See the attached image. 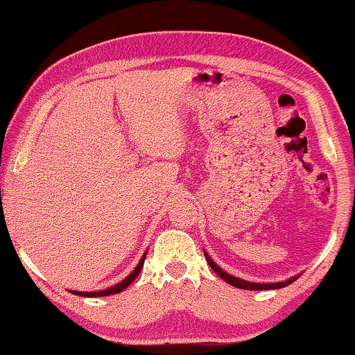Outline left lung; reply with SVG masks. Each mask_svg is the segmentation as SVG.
I'll use <instances>...</instances> for the list:
<instances>
[{"label":"left lung","instance_id":"8db88e82","mask_svg":"<svg viewBox=\"0 0 355 355\" xmlns=\"http://www.w3.org/2000/svg\"><path fill=\"white\" fill-rule=\"evenodd\" d=\"M205 259H207V263L211 266V270L215 271V273L220 276L226 281V283H230L231 286H234V288H239V289H249V291H268V289H279V288H286V286H289L291 283H294L295 279L299 278V276H294V278H289L283 281V283H250V281H244V279H239L236 278V276H232L230 273H226L225 270H221L220 266H218L215 261L210 259V255L205 254Z\"/></svg>","mask_w":355,"mask_h":355}]
</instances>
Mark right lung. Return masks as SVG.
Wrapping results in <instances>:
<instances>
[{
    "label": "right lung",
    "mask_w": 355,
    "mask_h": 355,
    "mask_svg": "<svg viewBox=\"0 0 355 355\" xmlns=\"http://www.w3.org/2000/svg\"><path fill=\"white\" fill-rule=\"evenodd\" d=\"M145 257H147V252H145L142 259H140L139 265L135 266V268L132 270V273H130V275L128 276V278H124L123 281H121L119 284H114V286H111V288L105 289V291H98V293H82V291H71V293H72V294H76V295H82V297H103V295L118 294V293H121V291H124L125 288H128V286H129L130 283H132V281H134L135 278H137L139 273H140V270L144 268V261H145Z\"/></svg>",
    "instance_id": "obj_1"
}]
</instances>
